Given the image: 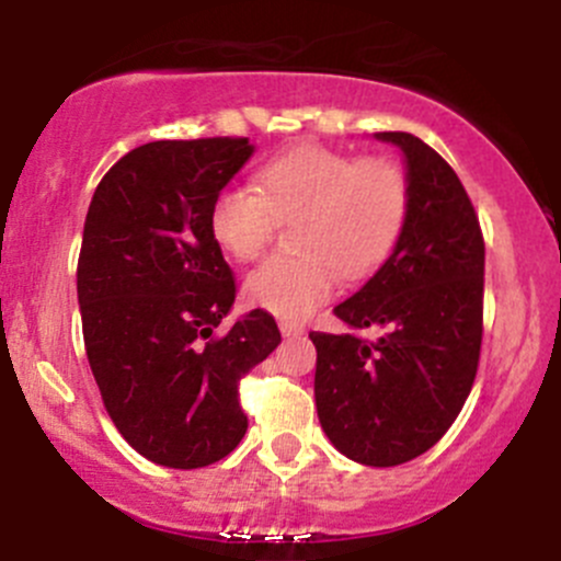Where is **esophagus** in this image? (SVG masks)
Masks as SVG:
<instances>
[{
  "mask_svg": "<svg viewBox=\"0 0 561 561\" xmlns=\"http://www.w3.org/2000/svg\"><path fill=\"white\" fill-rule=\"evenodd\" d=\"M279 331L282 336H301V333L307 331V325L298 320H279Z\"/></svg>",
  "mask_w": 561,
  "mask_h": 561,
  "instance_id": "34e87169",
  "label": "esophagus"
}]
</instances>
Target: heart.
I'll return each mask as SVG.
<instances>
[{
	"label": "heart",
	"instance_id": "obj_1",
	"mask_svg": "<svg viewBox=\"0 0 561 561\" xmlns=\"http://www.w3.org/2000/svg\"><path fill=\"white\" fill-rule=\"evenodd\" d=\"M410 214V181L382 157L298 146L265 162L252 186H225L208 211L214 241L249 263L274 239L279 222L296 219L298 254L265 260L244 282L247 301L298 320L336 290L339 274L360 279L380 268L399 244Z\"/></svg>",
	"mask_w": 561,
	"mask_h": 561
}]
</instances>
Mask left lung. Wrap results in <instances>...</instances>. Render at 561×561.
I'll return each instance as SVG.
<instances>
[{"label":"left lung","mask_w":561,"mask_h":561,"mask_svg":"<svg viewBox=\"0 0 561 561\" xmlns=\"http://www.w3.org/2000/svg\"><path fill=\"white\" fill-rule=\"evenodd\" d=\"M407 160L410 214L382 268L339 304L350 333L312 331L314 401L339 454L396 467L426 454L461 412L483 342L485 244L458 175L410 133H377ZM381 331L377 340L354 333Z\"/></svg>","instance_id":"8db88e82"}]
</instances>
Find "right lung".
<instances>
[{"label":"right lung","instance_id":"1","mask_svg":"<svg viewBox=\"0 0 561 561\" xmlns=\"http://www.w3.org/2000/svg\"><path fill=\"white\" fill-rule=\"evenodd\" d=\"M252 151L249 138L154 140L89 203L78 257L89 366L118 434L162 467H208L241 443V377L282 342L263 309L217 336L236 279L208 211Z\"/></svg>","mask_w":561,"mask_h":561}]
</instances>
